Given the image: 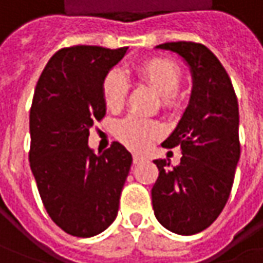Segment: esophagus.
I'll list each match as a JSON object with an SVG mask.
<instances>
[{
    "label": "esophagus",
    "mask_w": 263,
    "mask_h": 263,
    "mask_svg": "<svg viewBox=\"0 0 263 263\" xmlns=\"http://www.w3.org/2000/svg\"><path fill=\"white\" fill-rule=\"evenodd\" d=\"M132 159H134V163H135V164H138V163H141V161H144L145 157H142V156H140V154H134V156H132Z\"/></svg>",
    "instance_id": "1"
}]
</instances>
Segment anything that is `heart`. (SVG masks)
Masks as SVG:
<instances>
[{
  "instance_id": "heart-1",
  "label": "heart",
  "mask_w": 263,
  "mask_h": 263,
  "mask_svg": "<svg viewBox=\"0 0 263 263\" xmlns=\"http://www.w3.org/2000/svg\"><path fill=\"white\" fill-rule=\"evenodd\" d=\"M142 80H145L160 96L164 106H175L179 102L176 88L180 84L182 72L175 62L163 58H153L142 62L137 68ZM128 83L122 72L110 71L102 83V91L106 106L118 109L123 104ZM159 134V125L141 116H126L116 125V135L129 148L142 149L151 144Z\"/></svg>"
}]
</instances>
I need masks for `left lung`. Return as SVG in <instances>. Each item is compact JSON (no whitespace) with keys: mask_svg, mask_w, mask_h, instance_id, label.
<instances>
[{"mask_svg":"<svg viewBox=\"0 0 263 263\" xmlns=\"http://www.w3.org/2000/svg\"><path fill=\"white\" fill-rule=\"evenodd\" d=\"M179 55L189 67L192 91L185 112L163 147L180 145L176 167L157 159L153 210L167 230L191 236L210 227L229 199L240 159L239 104L221 62L201 43L156 46Z\"/></svg>","mask_w":263,"mask_h":263,"instance_id":"left-lung-1","label":"left lung"}]
</instances>
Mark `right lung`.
Here are the masks:
<instances>
[{
  "mask_svg": "<svg viewBox=\"0 0 263 263\" xmlns=\"http://www.w3.org/2000/svg\"><path fill=\"white\" fill-rule=\"evenodd\" d=\"M128 48L71 46L58 50L34 88L30 109V168L53 222L76 237H93L118 215L132 156L115 141L103 153L88 147L106 115L102 83Z\"/></svg>",
  "mask_w": 263,
  "mask_h": 263,
  "instance_id": "obj_1",
  "label": "right lung"
}]
</instances>
